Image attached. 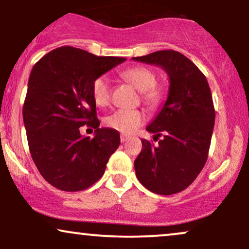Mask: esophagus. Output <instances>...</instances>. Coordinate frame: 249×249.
Masks as SVG:
<instances>
[{
	"label": "esophagus",
	"instance_id": "obj_1",
	"mask_svg": "<svg viewBox=\"0 0 249 249\" xmlns=\"http://www.w3.org/2000/svg\"><path fill=\"white\" fill-rule=\"evenodd\" d=\"M127 139H128V136H126V134H121V142H126Z\"/></svg>",
	"mask_w": 249,
	"mask_h": 249
}]
</instances>
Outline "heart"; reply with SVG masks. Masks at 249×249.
Wrapping results in <instances>:
<instances>
[{
	"instance_id": "obj_1",
	"label": "heart",
	"mask_w": 249,
	"mask_h": 249,
	"mask_svg": "<svg viewBox=\"0 0 249 249\" xmlns=\"http://www.w3.org/2000/svg\"><path fill=\"white\" fill-rule=\"evenodd\" d=\"M121 76L141 91L145 105L151 108L160 107L165 92L164 89L157 84V75L153 70L146 67H133L123 71ZM91 95L97 107H104L110 103L111 88L107 77L99 76L92 82ZM144 122L145 116L141 110H117L105 118L107 126L125 134L134 132Z\"/></svg>"
}]
</instances>
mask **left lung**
Returning a JSON list of instances; mask_svg holds the SVG:
<instances>
[{"mask_svg":"<svg viewBox=\"0 0 249 249\" xmlns=\"http://www.w3.org/2000/svg\"><path fill=\"white\" fill-rule=\"evenodd\" d=\"M134 61L159 65L170 77L164 107L146 127L154 145L142 139V152L134 160L136 176L151 192L170 196L184 191L206 164L215 110L206 77L186 56L160 50Z\"/></svg>","mask_w":249,"mask_h":249,"instance_id":"1","label":"left lung"}]
</instances>
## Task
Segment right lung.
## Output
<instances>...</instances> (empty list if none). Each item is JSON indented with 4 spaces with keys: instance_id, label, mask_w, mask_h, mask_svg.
Returning <instances> with one entry per match:
<instances>
[{
    "instance_id": "add662e5",
    "label": "right lung",
    "mask_w": 249,
    "mask_h": 249,
    "mask_svg": "<svg viewBox=\"0 0 249 249\" xmlns=\"http://www.w3.org/2000/svg\"><path fill=\"white\" fill-rule=\"evenodd\" d=\"M125 59L61 47L33 67L23 122L31 158L53 187L65 192L87 190L102 178L121 145L118 131L99 127L91 87ZM85 124L95 128L92 140L81 137L79 127Z\"/></svg>"
}]
</instances>
